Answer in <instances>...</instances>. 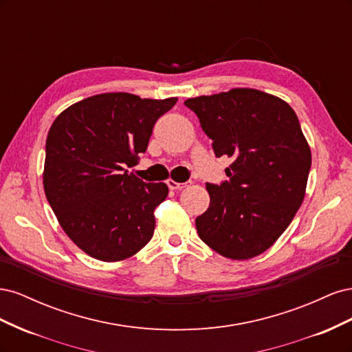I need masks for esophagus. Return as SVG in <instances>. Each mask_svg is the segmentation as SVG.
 <instances>
[{
  "mask_svg": "<svg viewBox=\"0 0 352 352\" xmlns=\"http://www.w3.org/2000/svg\"><path fill=\"white\" fill-rule=\"evenodd\" d=\"M167 186H168V189H172V190H179V189H184L185 188V184L175 182L173 179H168L167 180Z\"/></svg>",
  "mask_w": 352,
  "mask_h": 352,
  "instance_id": "1",
  "label": "esophagus"
}]
</instances>
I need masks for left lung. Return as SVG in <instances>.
<instances>
[{"mask_svg":"<svg viewBox=\"0 0 352 352\" xmlns=\"http://www.w3.org/2000/svg\"><path fill=\"white\" fill-rule=\"evenodd\" d=\"M212 141L228 155L229 180L207 184L208 210L197 217L199 238L232 260L257 257L278 241L301 207L311 151L286 101L251 88L185 101Z\"/></svg>","mask_w":352,"mask_h":352,"instance_id":"left-lung-1","label":"left lung"}]
</instances>
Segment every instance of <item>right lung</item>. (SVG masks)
<instances>
[{
	"mask_svg": "<svg viewBox=\"0 0 352 352\" xmlns=\"http://www.w3.org/2000/svg\"><path fill=\"white\" fill-rule=\"evenodd\" d=\"M177 98L94 95L57 116L47 136L44 190L66 235L101 261H122L150 242L166 184L126 170L146 151L153 127Z\"/></svg>",
	"mask_w": 352,
	"mask_h": 352,
	"instance_id": "obj_1",
	"label": "right lung"
}]
</instances>
